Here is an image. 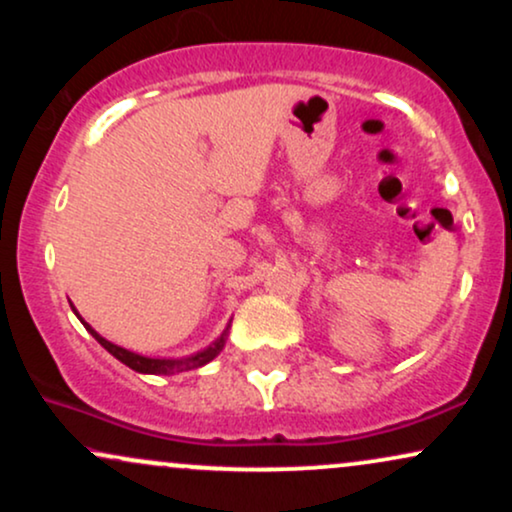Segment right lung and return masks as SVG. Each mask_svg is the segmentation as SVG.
<instances>
[{"instance_id":"right-lung-1","label":"right lung","mask_w":512,"mask_h":512,"mask_svg":"<svg viewBox=\"0 0 512 512\" xmlns=\"http://www.w3.org/2000/svg\"><path fill=\"white\" fill-rule=\"evenodd\" d=\"M81 320V317H79ZM84 322V320H81ZM86 330L96 337V342L103 346L105 351H110L117 361H122L125 366H129L132 370H137V373H154V375H170V373H182V370H190V368H199L204 366V363H209L211 358H216V354L223 349V344H226V334H221L219 342H214L209 346V349L199 351V354L190 356V358H180V361H170V358H146V356H139V354H132V351L122 349V346L117 344H110L108 339H103L101 334L93 330L88 322H84Z\"/></svg>"}]
</instances>
